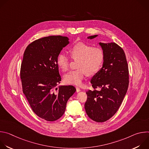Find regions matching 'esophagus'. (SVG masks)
<instances>
[{"label":"esophagus","instance_id":"esophagus-1","mask_svg":"<svg viewBox=\"0 0 149 149\" xmlns=\"http://www.w3.org/2000/svg\"><path fill=\"white\" fill-rule=\"evenodd\" d=\"M75 88H76V91H77V93H78V92H79V91H81V90H80V88H79V87H75Z\"/></svg>","mask_w":149,"mask_h":149}]
</instances>
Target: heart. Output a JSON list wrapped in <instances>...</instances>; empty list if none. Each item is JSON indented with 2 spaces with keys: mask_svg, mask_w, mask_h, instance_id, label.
<instances>
[{
  "mask_svg": "<svg viewBox=\"0 0 149 149\" xmlns=\"http://www.w3.org/2000/svg\"><path fill=\"white\" fill-rule=\"evenodd\" d=\"M69 52L73 59H78L77 69L69 71L63 77L64 81L69 84L79 86L86 74L93 76L100 70L104 61V52L101 48L93 47L86 42L74 44L69 48ZM56 63L63 71H65L69 67L70 58L65 53L61 52L57 56Z\"/></svg>",
  "mask_w": 149,
  "mask_h": 149,
  "instance_id": "1",
  "label": "heart"
}]
</instances>
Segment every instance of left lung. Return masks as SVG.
I'll return each mask as SVG.
<instances>
[{
	"label": "left lung",
	"instance_id": "left-lung-1",
	"mask_svg": "<svg viewBox=\"0 0 149 149\" xmlns=\"http://www.w3.org/2000/svg\"><path fill=\"white\" fill-rule=\"evenodd\" d=\"M99 45L104 52V61L102 67L91 80L94 90L86 92L85 110L91 119L101 123L109 120L118 110L128 89L129 75L123 49L114 42H100Z\"/></svg>",
	"mask_w": 149,
	"mask_h": 149
}]
</instances>
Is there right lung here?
Here are the masks:
<instances>
[{
    "mask_svg": "<svg viewBox=\"0 0 149 149\" xmlns=\"http://www.w3.org/2000/svg\"><path fill=\"white\" fill-rule=\"evenodd\" d=\"M69 43L68 37L60 35L37 39L26 47L21 63L23 93L33 111L48 121L62 117L76 91L72 86L56 88L61 81L56 58Z\"/></svg>",
    "mask_w": 149,
    "mask_h": 149,
    "instance_id": "1",
    "label": "right lung"
}]
</instances>
